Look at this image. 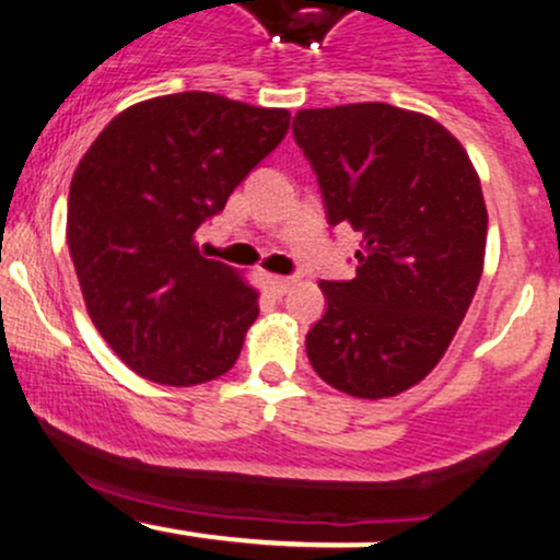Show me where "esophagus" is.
Segmentation results:
<instances>
[{"label": "esophagus", "instance_id": "1", "mask_svg": "<svg viewBox=\"0 0 560 560\" xmlns=\"http://www.w3.org/2000/svg\"><path fill=\"white\" fill-rule=\"evenodd\" d=\"M266 281H268V287H271L273 294H284L287 289L292 287V279H289V276H276V273H271Z\"/></svg>", "mask_w": 560, "mask_h": 560}]
</instances>
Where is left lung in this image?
<instances>
[{
	"mask_svg": "<svg viewBox=\"0 0 560 560\" xmlns=\"http://www.w3.org/2000/svg\"><path fill=\"white\" fill-rule=\"evenodd\" d=\"M292 133L329 226L363 236L355 279L318 284L326 313L307 331V358L345 395H400L442 361L479 287L477 171L445 126L387 102L300 110Z\"/></svg>",
	"mask_w": 560,
	"mask_h": 560,
	"instance_id": "obj_1",
	"label": "left lung"
}]
</instances>
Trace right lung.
I'll use <instances>...</instances> for the list:
<instances>
[{
  "mask_svg": "<svg viewBox=\"0 0 560 560\" xmlns=\"http://www.w3.org/2000/svg\"><path fill=\"white\" fill-rule=\"evenodd\" d=\"M289 110L210 92L115 115L73 173L68 247L96 331L139 376L195 387L223 376L258 318V292L199 255L197 229L287 137Z\"/></svg>",
  "mask_w": 560,
  "mask_h": 560,
  "instance_id": "right-lung-1",
  "label": "right lung"
}]
</instances>
